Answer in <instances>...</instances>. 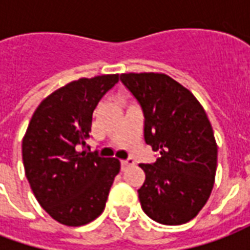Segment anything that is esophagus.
Segmentation results:
<instances>
[{
  "mask_svg": "<svg viewBox=\"0 0 250 250\" xmlns=\"http://www.w3.org/2000/svg\"><path fill=\"white\" fill-rule=\"evenodd\" d=\"M120 165H122V170H125L127 167L134 165V161L132 159H125V161H120Z\"/></svg>",
  "mask_w": 250,
  "mask_h": 250,
  "instance_id": "1",
  "label": "esophagus"
}]
</instances>
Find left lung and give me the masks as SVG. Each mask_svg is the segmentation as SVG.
I'll list each match as a JSON object with an SVG mask.
<instances>
[{"mask_svg":"<svg viewBox=\"0 0 250 250\" xmlns=\"http://www.w3.org/2000/svg\"><path fill=\"white\" fill-rule=\"evenodd\" d=\"M120 82L145 115V141L158 151L141 163L146 181L142 209L163 225L193 220L209 199L217 170V143L205 109L193 93L163 73H123Z\"/></svg>","mask_w":250,"mask_h":250,"instance_id":"8db88e82","label":"left lung"}]
</instances>
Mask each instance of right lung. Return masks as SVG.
Returning a JSON list of instances; mask_svg holds the SVG:
<instances>
[{
	"instance_id": "1",
	"label": "right lung",
	"mask_w": 250,
	"mask_h": 250,
	"mask_svg": "<svg viewBox=\"0 0 250 250\" xmlns=\"http://www.w3.org/2000/svg\"><path fill=\"white\" fill-rule=\"evenodd\" d=\"M118 82L119 75H102L59 88L37 107L22 139L32 191L62 225L82 226L98 218L120 171L118 159L84 150L93 111Z\"/></svg>"
}]
</instances>
